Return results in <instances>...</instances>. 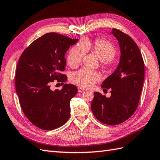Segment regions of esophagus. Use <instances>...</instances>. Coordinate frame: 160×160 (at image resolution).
I'll list each match as a JSON object with an SVG mask.
<instances>
[{
	"label": "esophagus",
	"mask_w": 160,
	"mask_h": 160,
	"mask_svg": "<svg viewBox=\"0 0 160 160\" xmlns=\"http://www.w3.org/2000/svg\"><path fill=\"white\" fill-rule=\"evenodd\" d=\"M78 91L79 92H84L85 90L82 87H78Z\"/></svg>",
	"instance_id": "34e87169"
}]
</instances>
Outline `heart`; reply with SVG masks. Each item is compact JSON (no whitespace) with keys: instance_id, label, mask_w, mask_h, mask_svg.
<instances>
[{"instance_id":"heart-1","label":"heart","mask_w":160,"mask_h":160,"mask_svg":"<svg viewBox=\"0 0 160 160\" xmlns=\"http://www.w3.org/2000/svg\"><path fill=\"white\" fill-rule=\"evenodd\" d=\"M88 52H91L100 59L101 66L105 72L110 69L112 59L116 55V49L110 42L102 39H96L91 42L84 40L76 44L70 50L68 57V65L72 68L78 66L84 56ZM101 79L100 74L95 71L82 68L73 73L70 76V81L82 88H90Z\"/></svg>"}]
</instances>
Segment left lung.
Returning <instances> with one entry per match:
<instances>
[{
    "mask_svg": "<svg viewBox=\"0 0 160 160\" xmlns=\"http://www.w3.org/2000/svg\"><path fill=\"white\" fill-rule=\"evenodd\" d=\"M112 33L118 41L121 58L115 72L103 81L110 98L95 92L91 110L102 123L115 125L128 120L138 106L144 78V63L138 46L128 35L117 28Z\"/></svg>",
    "mask_w": 160,
    "mask_h": 160,
    "instance_id": "8db88e82",
    "label": "left lung"
}]
</instances>
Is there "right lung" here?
Segmentation results:
<instances>
[{"mask_svg":"<svg viewBox=\"0 0 160 160\" xmlns=\"http://www.w3.org/2000/svg\"><path fill=\"white\" fill-rule=\"evenodd\" d=\"M56 32L35 40L21 54L15 85L22 110L32 123L43 130L61 127L70 117V100L76 95L75 85L65 84L61 90H51L56 80L65 82V54L78 42ZM63 84V83H62Z\"/></svg>","mask_w":160,"mask_h":160,"instance_id":"right-lung-1","label":"right lung"}]
</instances>
